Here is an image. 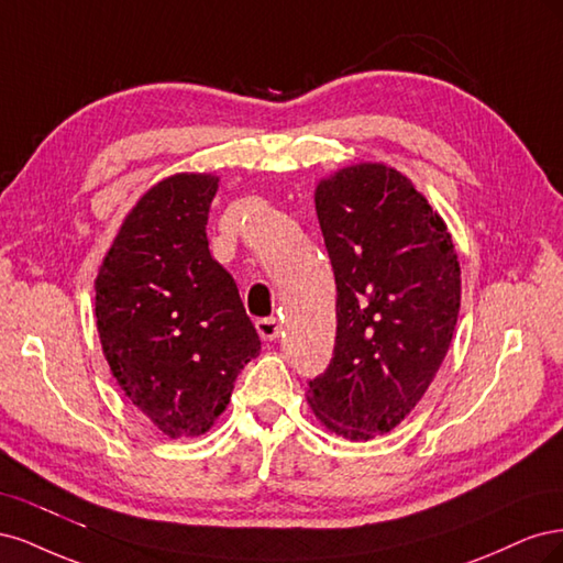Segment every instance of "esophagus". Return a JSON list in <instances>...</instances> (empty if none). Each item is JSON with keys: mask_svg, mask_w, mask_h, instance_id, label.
Segmentation results:
<instances>
[{"mask_svg": "<svg viewBox=\"0 0 563 563\" xmlns=\"http://www.w3.org/2000/svg\"><path fill=\"white\" fill-rule=\"evenodd\" d=\"M255 329H258L263 340H275L282 331V321L277 317H265L255 321Z\"/></svg>", "mask_w": 563, "mask_h": 563, "instance_id": "esophagus-1", "label": "esophagus"}]
</instances>
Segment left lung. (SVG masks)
I'll return each instance as SVG.
<instances>
[{
  "mask_svg": "<svg viewBox=\"0 0 563 563\" xmlns=\"http://www.w3.org/2000/svg\"><path fill=\"white\" fill-rule=\"evenodd\" d=\"M335 277V347L308 404L329 432L368 441L413 411L449 352L460 310L451 232L397 168L352 164L314 190Z\"/></svg>",
  "mask_w": 563,
  "mask_h": 563,
  "instance_id": "1",
  "label": "left lung"
}]
</instances>
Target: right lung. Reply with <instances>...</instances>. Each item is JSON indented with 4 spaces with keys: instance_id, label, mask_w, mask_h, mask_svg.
Masks as SVG:
<instances>
[{
    "instance_id": "right-lung-1",
    "label": "right lung",
    "mask_w": 563,
    "mask_h": 563,
    "mask_svg": "<svg viewBox=\"0 0 563 563\" xmlns=\"http://www.w3.org/2000/svg\"><path fill=\"white\" fill-rule=\"evenodd\" d=\"M220 178L176 174L124 218L96 277L100 345L124 397L168 439L199 437L261 352L207 220Z\"/></svg>"
}]
</instances>
